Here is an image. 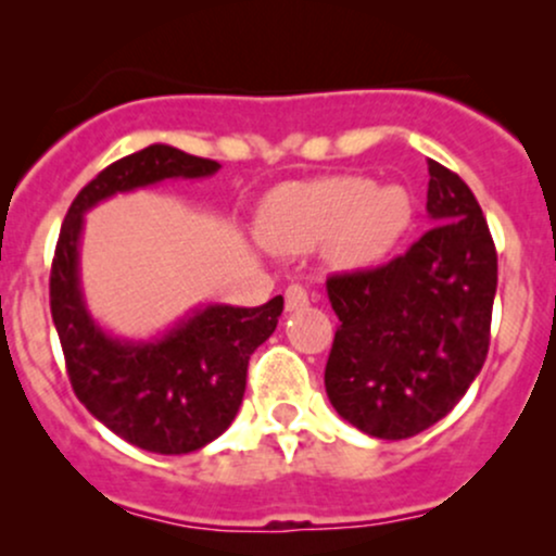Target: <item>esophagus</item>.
Returning <instances> with one entry per match:
<instances>
[{
	"label": "esophagus",
	"instance_id": "1",
	"mask_svg": "<svg viewBox=\"0 0 556 556\" xmlns=\"http://www.w3.org/2000/svg\"><path fill=\"white\" fill-rule=\"evenodd\" d=\"M308 306V292L306 288H301V285H290L288 290H285V308L288 311H301Z\"/></svg>",
	"mask_w": 556,
	"mask_h": 556
}]
</instances>
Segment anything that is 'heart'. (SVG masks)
<instances>
[{
  "instance_id": "heart-1",
  "label": "heart",
  "mask_w": 556,
  "mask_h": 556,
  "mask_svg": "<svg viewBox=\"0 0 556 556\" xmlns=\"http://www.w3.org/2000/svg\"><path fill=\"white\" fill-rule=\"evenodd\" d=\"M414 213L406 187L375 185L356 174L321 176L274 189L258 231L279 253L303 255L327 245L334 266L369 268L404 242Z\"/></svg>"
}]
</instances>
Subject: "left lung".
Instances as JSON below:
<instances>
[{"instance_id": "left-lung-1", "label": "left lung", "mask_w": 556, "mask_h": 556, "mask_svg": "<svg viewBox=\"0 0 556 556\" xmlns=\"http://www.w3.org/2000/svg\"><path fill=\"white\" fill-rule=\"evenodd\" d=\"M432 227L390 264L327 279L340 327L325 369L334 412L382 441L427 430L483 369L496 248L454 170L427 161Z\"/></svg>"}]
</instances>
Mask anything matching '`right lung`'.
<instances>
[{
  "mask_svg": "<svg viewBox=\"0 0 556 556\" xmlns=\"http://www.w3.org/2000/svg\"><path fill=\"white\" fill-rule=\"evenodd\" d=\"M218 168L161 142L121 157L76 194L54 248L50 308L73 393L108 430L150 454H189L227 430L245 395L250 356L271 338L285 301L205 303L152 338H118L91 316L84 295V216L115 194L208 179Z\"/></svg>",
  "mask_w": 556,
  "mask_h": 556,
  "instance_id": "obj_1",
  "label": "right lung"
}]
</instances>
